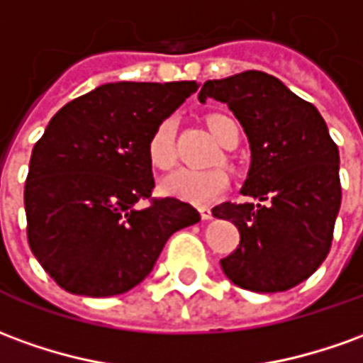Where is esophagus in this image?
I'll use <instances>...</instances> for the list:
<instances>
[{"mask_svg": "<svg viewBox=\"0 0 363 363\" xmlns=\"http://www.w3.org/2000/svg\"><path fill=\"white\" fill-rule=\"evenodd\" d=\"M199 212H200V218H202V220H210V218H212V210H210L208 206H200Z\"/></svg>", "mask_w": 363, "mask_h": 363, "instance_id": "esophagus-1", "label": "esophagus"}]
</instances>
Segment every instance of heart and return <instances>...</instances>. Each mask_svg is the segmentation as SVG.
<instances>
[{
	"label": "heart",
	"mask_w": 363,
	"mask_h": 363,
	"mask_svg": "<svg viewBox=\"0 0 363 363\" xmlns=\"http://www.w3.org/2000/svg\"><path fill=\"white\" fill-rule=\"evenodd\" d=\"M208 125L218 141L224 147L230 145L232 139H240L238 125L230 118L212 116ZM147 157L149 163L155 169H171L174 164V123L173 120H163L151 133L147 141ZM230 177L224 169L212 171H192V169H179L161 182V190L167 196H173L190 204H210L228 189Z\"/></svg>",
	"instance_id": "b5f03b06"
}]
</instances>
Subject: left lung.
I'll use <instances>...</instances> for the list:
<instances>
[{
	"label": "left lung",
	"mask_w": 363,
	"mask_h": 363,
	"mask_svg": "<svg viewBox=\"0 0 363 363\" xmlns=\"http://www.w3.org/2000/svg\"><path fill=\"white\" fill-rule=\"evenodd\" d=\"M228 104L250 141L242 194L267 204L222 202L212 214L234 222L240 245L220 261L234 285L255 293L295 287L330 252L342 200L340 155L313 104L279 78L245 70L208 80L199 94Z\"/></svg>",
	"instance_id": "left-lung-1"
}]
</instances>
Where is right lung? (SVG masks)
Instances as JSON below:
<instances>
[{
  "instance_id": "1",
  "label": "right lung",
  "mask_w": 363,
  "mask_h": 363,
  "mask_svg": "<svg viewBox=\"0 0 363 363\" xmlns=\"http://www.w3.org/2000/svg\"><path fill=\"white\" fill-rule=\"evenodd\" d=\"M182 82H110L68 102L33 147L25 182L33 255L60 287L84 296L128 293L153 271L167 240L200 214L149 199L153 129L190 94Z\"/></svg>"
}]
</instances>
